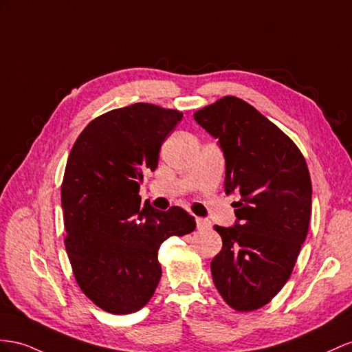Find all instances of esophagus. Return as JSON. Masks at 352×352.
Here are the masks:
<instances>
[{"mask_svg":"<svg viewBox=\"0 0 352 352\" xmlns=\"http://www.w3.org/2000/svg\"><path fill=\"white\" fill-rule=\"evenodd\" d=\"M196 228L199 230L204 229H208L211 228V221L208 219H201V217H196Z\"/></svg>","mask_w":352,"mask_h":352,"instance_id":"1","label":"esophagus"}]
</instances>
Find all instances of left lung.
<instances>
[{
  "mask_svg": "<svg viewBox=\"0 0 352 352\" xmlns=\"http://www.w3.org/2000/svg\"><path fill=\"white\" fill-rule=\"evenodd\" d=\"M219 140L226 160L224 192L236 193V223L214 226L223 247L211 274L230 308H262L290 278L308 235L312 184L296 144L253 105L220 98L195 114Z\"/></svg>",
  "mask_w": 352,
  "mask_h": 352,
  "instance_id": "1",
  "label": "left lung"
}]
</instances>
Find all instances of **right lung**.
Instances as JSON below:
<instances>
[{
  "label": "right lung",
  "mask_w": 352,
  "mask_h": 352,
  "mask_svg": "<svg viewBox=\"0 0 352 352\" xmlns=\"http://www.w3.org/2000/svg\"><path fill=\"white\" fill-rule=\"evenodd\" d=\"M183 113L153 104L116 108L90 122L68 156L60 202L65 248L76 281L99 308L140 311L162 276L157 251L169 236L195 230L179 206H141L144 170H155L162 142Z\"/></svg>",
  "instance_id": "add662e5"
}]
</instances>
